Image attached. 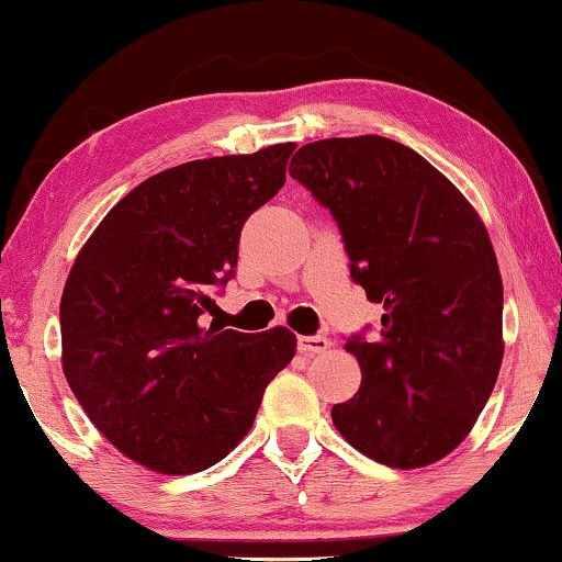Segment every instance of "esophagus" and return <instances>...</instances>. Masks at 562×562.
<instances>
[{
	"mask_svg": "<svg viewBox=\"0 0 562 562\" xmlns=\"http://www.w3.org/2000/svg\"><path fill=\"white\" fill-rule=\"evenodd\" d=\"M329 348H333V340H329V337H324V335L299 337V350H301V353L314 356V353H324V350H329Z\"/></svg>",
	"mask_w": 562,
	"mask_h": 562,
	"instance_id": "esophagus-1",
	"label": "esophagus"
}]
</instances>
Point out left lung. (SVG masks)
<instances>
[{
  "label": "left lung",
  "instance_id": "left-lung-1",
  "mask_svg": "<svg viewBox=\"0 0 562 562\" xmlns=\"http://www.w3.org/2000/svg\"><path fill=\"white\" fill-rule=\"evenodd\" d=\"M290 178L337 220L350 277L382 303L376 337L346 342L361 387L333 422L392 469L442 461L469 437L503 363V277L482 216L414 148L324 138L299 148Z\"/></svg>",
  "mask_w": 562,
  "mask_h": 562
}]
</instances>
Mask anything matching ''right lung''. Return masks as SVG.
<instances>
[{
	"label": "right lung",
	"instance_id": "right-lung-1",
	"mask_svg": "<svg viewBox=\"0 0 562 562\" xmlns=\"http://www.w3.org/2000/svg\"><path fill=\"white\" fill-rule=\"evenodd\" d=\"M293 148L195 159L144 180L67 274L65 380L93 427L157 474L222 461L295 356L288 327L246 335L199 322L238 267L246 220L285 186Z\"/></svg>",
	"mask_w": 562,
	"mask_h": 562
}]
</instances>
